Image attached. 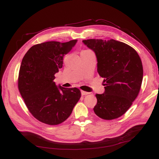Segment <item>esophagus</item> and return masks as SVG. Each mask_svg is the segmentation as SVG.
<instances>
[{
	"label": "esophagus",
	"instance_id": "1",
	"mask_svg": "<svg viewBox=\"0 0 159 159\" xmlns=\"http://www.w3.org/2000/svg\"><path fill=\"white\" fill-rule=\"evenodd\" d=\"M81 94H82V95H89V94H90V93L84 91V90H81Z\"/></svg>",
	"mask_w": 159,
	"mask_h": 159
}]
</instances>
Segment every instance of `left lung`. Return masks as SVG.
<instances>
[{
  "label": "left lung",
  "mask_w": 159,
  "mask_h": 159,
  "mask_svg": "<svg viewBox=\"0 0 159 159\" xmlns=\"http://www.w3.org/2000/svg\"><path fill=\"white\" fill-rule=\"evenodd\" d=\"M98 60V72L103 78L105 91L96 94L94 112L106 120L123 115L137 98L143 80V65L133 48L121 42L89 39L83 40Z\"/></svg>",
  "instance_id": "obj_1"
}]
</instances>
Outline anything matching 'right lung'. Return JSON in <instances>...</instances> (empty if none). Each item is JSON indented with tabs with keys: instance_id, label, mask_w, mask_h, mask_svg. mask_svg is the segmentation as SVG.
<instances>
[{
	"instance_id": "obj_1",
	"label": "right lung",
	"mask_w": 159,
	"mask_h": 159,
	"mask_svg": "<svg viewBox=\"0 0 159 159\" xmlns=\"http://www.w3.org/2000/svg\"><path fill=\"white\" fill-rule=\"evenodd\" d=\"M77 40L47 42L31 47L22 58L19 70L18 89L35 118L48 125H57L70 115L81 98L77 88L66 89L54 82L62 67L63 57Z\"/></svg>"
}]
</instances>
